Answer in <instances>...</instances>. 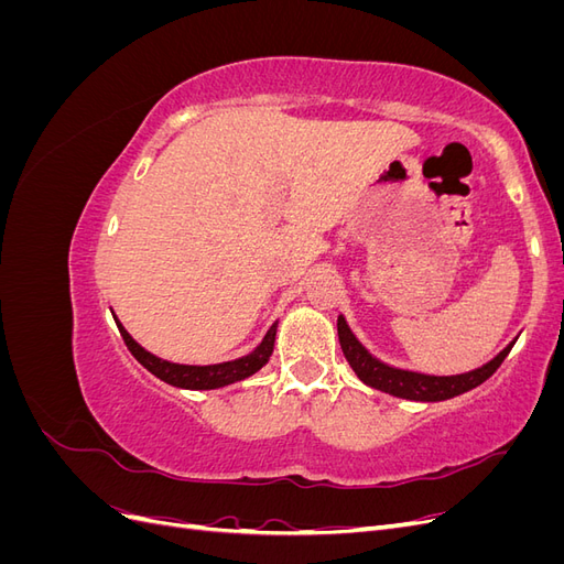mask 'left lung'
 Returning <instances> with one entry per match:
<instances>
[{
  "label": "left lung",
  "instance_id": "8db88e82",
  "mask_svg": "<svg viewBox=\"0 0 564 564\" xmlns=\"http://www.w3.org/2000/svg\"><path fill=\"white\" fill-rule=\"evenodd\" d=\"M336 327H338L340 350H344L348 365L357 373V379L371 388L388 392V395H395L402 400H414V402L449 400V398L460 395V392L473 390L480 383H485L491 373L499 369V365L506 360V355L516 344V340H510V344L497 357H491V360L485 362L482 367L464 371V373H454V377H435V373L400 369V367H392V365L379 360L377 355H371L360 344V338L352 334L344 315H338Z\"/></svg>",
  "mask_w": 564,
  "mask_h": 564
}]
</instances>
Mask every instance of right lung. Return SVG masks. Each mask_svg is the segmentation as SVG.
<instances>
[{
  "mask_svg": "<svg viewBox=\"0 0 564 564\" xmlns=\"http://www.w3.org/2000/svg\"><path fill=\"white\" fill-rule=\"evenodd\" d=\"M112 317L135 360H139L150 373H155L160 381L176 388H185V390H214V388H224L251 377V373H256L261 367L268 365L272 348H275V334H278V322H272V327L265 332L261 344L251 352L237 357V360L218 362V365H178V362L162 360V357L152 355L141 344H135V338L124 329V324L117 319L115 313Z\"/></svg>",
  "mask_w": 564,
  "mask_h": 564,
  "instance_id": "right-lung-1",
  "label": "right lung"
}]
</instances>
